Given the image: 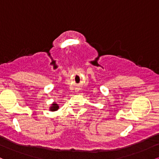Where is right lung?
<instances>
[{
	"mask_svg": "<svg viewBox=\"0 0 159 159\" xmlns=\"http://www.w3.org/2000/svg\"><path fill=\"white\" fill-rule=\"evenodd\" d=\"M58 109H59V105H58L55 102L52 103V106L49 107V110H50L51 111H57Z\"/></svg>",
	"mask_w": 159,
	"mask_h": 159,
	"instance_id": "1",
	"label": "right lung"
}]
</instances>
